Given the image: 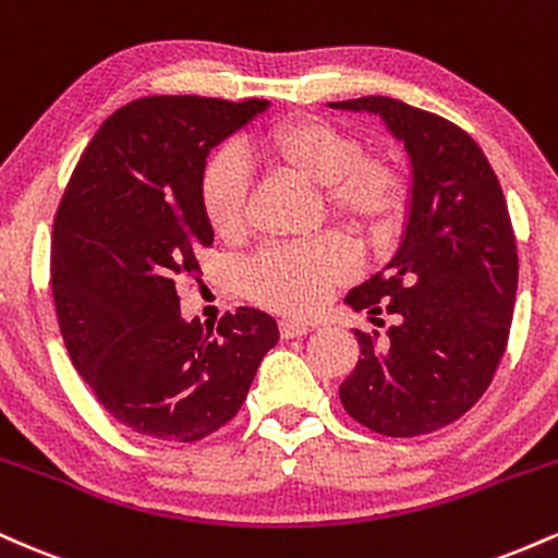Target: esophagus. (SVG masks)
I'll return each instance as SVG.
<instances>
[{
	"label": "esophagus",
	"instance_id": "34e87169",
	"mask_svg": "<svg viewBox=\"0 0 558 558\" xmlns=\"http://www.w3.org/2000/svg\"><path fill=\"white\" fill-rule=\"evenodd\" d=\"M280 336L283 338H301L312 330L310 323H299V319H280Z\"/></svg>",
	"mask_w": 558,
	"mask_h": 558
}]
</instances>
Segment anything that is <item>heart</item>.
<instances>
[{"instance_id":"obj_1","label":"heart","mask_w":558,"mask_h":558,"mask_svg":"<svg viewBox=\"0 0 558 558\" xmlns=\"http://www.w3.org/2000/svg\"><path fill=\"white\" fill-rule=\"evenodd\" d=\"M257 162L288 170L319 185L325 213L364 241L380 243L399 230L409 204V181L399 165L362 151L354 133L319 118L283 120L248 149ZM202 209L222 241L248 228V172L230 149L215 151L202 172ZM356 254L341 235H319L293 246H270L243 267V291L267 310L312 315L332 288L354 278Z\"/></svg>"}]
</instances>
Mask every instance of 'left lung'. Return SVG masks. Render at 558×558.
<instances>
[{
	"instance_id": "obj_1",
	"label": "left lung",
	"mask_w": 558,
	"mask_h": 558,
	"mask_svg": "<svg viewBox=\"0 0 558 558\" xmlns=\"http://www.w3.org/2000/svg\"><path fill=\"white\" fill-rule=\"evenodd\" d=\"M377 112L412 157L407 235L390 265L345 296L386 336L356 330L360 362L338 388L369 430L412 438L451 425L490 386L514 315L517 239L488 157L440 114L390 96L330 101Z\"/></svg>"
}]
</instances>
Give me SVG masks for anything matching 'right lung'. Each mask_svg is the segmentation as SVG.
Wrapping results in <instances>:
<instances>
[{
	"label": "right lung",
	"mask_w": 558,
	"mask_h": 558,
	"mask_svg": "<svg viewBox=\"0 0 558 558\" xmlns=\"http://www.w3.org/2000/svg\"><path fill=\"white\" fill-rule=\"evenodd\" d=\"M265 99L144 96L120 107L86 146L52 230V296L70 362L120 425L194 440L239 414L278 325L241 306L185 323L175 286L213 246L202 209L209 149Z\"/></svg>",
	"instance_id": "add662e5"
}]
</instances>
